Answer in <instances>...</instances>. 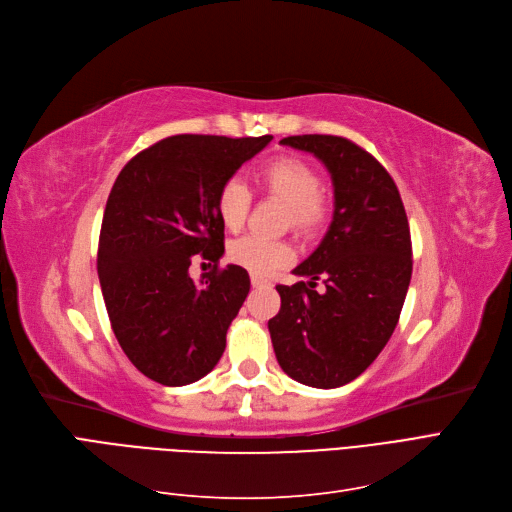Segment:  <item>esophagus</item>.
I'll use <instances>...</instances> for the list:
<instances>
[{
	"mask_svg": "<svg viewBox=\"0 0 512 512\" xmlns=\"http://www.w3.org/2000/svg\"><path fill=\"white\" fill-rule=\"evenodd\" d=\"M251 285H253V287H270V280L253 274V276H251Z\"/></svg>",
	"mask_w": 512,
	"mask_h": 512,
	"instance_id": "obj_1",
	"label": "esophagus"
}]
</instances>
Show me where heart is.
Masks as SVG:
<instances>
[{"mask_svg": "<svg viewBox=\"0 0 512 512\" xmlns=\"http://www.w3.org/2000/svg\"><path fill=\"white\" fill-rule=\"evenodd\" d=\"M257 185L289 206V223L299 234H314L327 219V202L320 194L323 179L318 170L297 156H278L263 164L257 175ZM251 192L240 179H227L219 185L215 196V213L227 232H238L249 215ZM227 257L236 266L255 276H266L282 268L291 259L287 244L263 240L259 236H244L230 244Z\"/></svg>", "mask_w": 512, "mask_h": 512, "instance_id": "b5f03b06", "label": "heart"}]
</instances>
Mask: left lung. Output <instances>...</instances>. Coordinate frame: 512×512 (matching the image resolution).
<instances>
[{
	"mask_svg": "<svg viewBox=\"0 0 512 512\" xmlns=\"http://www.w3.org/2000/svg\"><path fill=\"white\" fill-rule=\"evenodd\" d=\"M280 143L327 166L335 211L323 242L293 270L310 280L276 287L272 346L295 382L339 388L375 361L399 323L413 266L409 221L388 170L363 147L333 135ZM318 277L326 282L323 294L315 291Z\"/></svg>",
	"mask_w": 512,
	"mask_h": 512,
	"instance_id": "obj_1",
	"label": "left lung"
}]
</instances>
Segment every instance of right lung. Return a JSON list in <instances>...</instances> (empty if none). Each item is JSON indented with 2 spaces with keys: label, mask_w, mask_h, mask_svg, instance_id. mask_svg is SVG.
<instances>
[{
  "label": "right lung",
  "mask_w": 512,
  "mask_h": 512,
  "mask_svg": "<svg viewBox=\"0 0 512 512\" xmlns=\"http://www.w3.org/2000/svg\"><path fill=\"white\" fill-rule=\"evenodd\" d=\"M272 141L175 135L132 158L107 198L97 270L128 361L162 386L198 382L219 363L225 333L251 289L240 266L219 268L223 181ZM194 254L216 268L196 283Z\"/></svg>",
  "instance_id": "1"
}]
</instances>
